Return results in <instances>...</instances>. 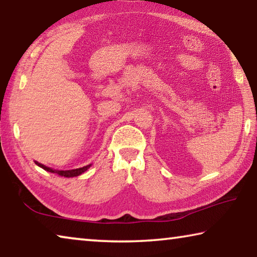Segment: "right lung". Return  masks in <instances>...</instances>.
Returning <instances> with one entry per match:
<instances>
[{
  "label": "right lung",
  "instance_id": "add662e5",
  "mask_svg": "<svg viewBox=\"0 0 257 257\" xmlns=\"http://www.w3.org/2000/svg\"><path fill=\"white\" fill-rule=\"evenodd\" d=\"M36 163L38 167H41L42 169H44V170L49 171V172H52V173H56V175H59L61 177H67V178H70V177H77L81 175V173H84L87 169H88L90 167L89 165H86V167H82V168H79V169H73V170H54V169H51L49 167H45L44 164H41L38 162H35Z\"/></svg>",
  "mask_w": 257,
  "mask_h": 257
}]
</instances>
